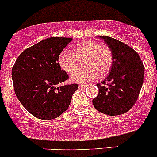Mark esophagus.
I'll return each instance as SVG.
<instances>
[{"label":"esophagus","instance_id":"obj_1","mask_svg":"<svg viewBox=\"0 0 157 157\" xmlns=\"http://www.w3.org/2000/svg\"><path fill=\"white\" fill-rule=\"evenodd\" d=\"M87 86V85H79V88L80 89H84V88H86V87Z\"/></svg>","mask_w":157,"mask_h":157}]
</instances>
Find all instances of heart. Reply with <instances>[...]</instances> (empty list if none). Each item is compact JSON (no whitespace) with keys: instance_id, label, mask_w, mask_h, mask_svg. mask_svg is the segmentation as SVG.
Returning <instances> with one entry per match:
<instances>
[{"instance_id":"obj_1","label":"heart","mask_w":157,"mask_h":157,"mask_svg":"<svg viewBox=\"0 0 157 157\" xmlns=\"http://www.w3.org/2000/svg\"><path fill=\"white\" fill-rule=\"evenodd\" d=\"M84 60L86 69L75 71ZM114 58L109 47L101 46L92 40H85L73 47V52L62 51L58 57L59 67L68 74H72L73 82L86 83L94 81L99 76L104 78L109 74L113 66Z\"/></svg>"}]
</instances>
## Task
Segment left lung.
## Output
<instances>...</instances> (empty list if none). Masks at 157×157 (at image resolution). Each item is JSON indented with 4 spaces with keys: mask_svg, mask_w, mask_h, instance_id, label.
<instances>
[{
    "mask_svg": "<svg viewBox=\"0 0 157 157\" xmlns=\"http://www.w3.org/2000/svg\"><path fill=\"white\" fill-rule=\"evenodd\" d=\"M112 50L113 66L93 99L94 108L108 116L124 114L138 98L143 84L145 67L138 52L125 43L108 36H98Z\"/></svg>",
    "mask_w": 157,
    "mask_h": 157,
    "instance_id": "obj_1",
    "label": "left lung"
}]
</instances>
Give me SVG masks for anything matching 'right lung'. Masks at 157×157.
I'll use <instances>...</instances> for the list:
<instances>
[{"instance_id":"obj_1","label":"right lung","mask_w":157,"mask_h":157,"mask_svg":"<svg viewBox=\"0 0 157 157\" xmlns=\"http://www.w3.org/2000/svg\"><path fill=\"white\" fill-rule=\"evenodd\" d=\"M72 38L48 37L25 49L12 67L14 90L20 103L37 119H56L68 109L78 84L56 87L69 78L58 57Z\"/></svg>"}]
</instances>
